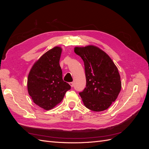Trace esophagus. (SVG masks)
<instances>
[{"mask_svg": "<svg viewBox=\"0 0 149 149\" xmlns=\"http://www.w3.org/2000/svg\"><path fill=\"white\" fill-rule=\"evenodd\" d=\"M70 85L71 86V87H73L74 86V83L73 82H70Z\"/></svg>", "mask_w": 149, "mask_h": 149, "instance_id": "1", "label": "esophagus"}]
</instances>
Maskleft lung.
<instances>
[{
	"mask_svg": "<svg viewBox=\"0 0 149 149\" xmlns=\"http://www.w3.org/2000/svg\"><path fill=\"white\" fill-rule=\"evenodd\" d=\"M74 52L84 61L86 85L79 94L89 109H107L118 97L121 89L120 77L111 58L94 46L76 47Z\"/></svg>",
	"mask_w": 149,
	"mask_h": 149,
	"instance_id": "obj_1",
	"label": "left lung"
}]
</instances>
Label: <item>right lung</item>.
Masks as SVG:
<instances>
[{
	"instance_id": "add662e5",
	"label": "right lung",
	"mask_w": 149,
	"mask_h": 149,
	"mask_svg": "<svg viewBox=\"0 0 149 149\" xmlns=\"http://www.w3.org/2000/svg\"><path fill=\"white\" fill-rule=\"evenodd\" d=\"M62 49H49L35 63L30 71L27 87L29 95L36 104L49 110L60 103L71 86L62 77L60 59Z\"/></svg>"
}]
</instances>
